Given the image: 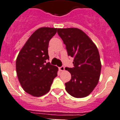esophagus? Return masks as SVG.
Instances as JSON below:
<instances>
[{
	"mask_svg": "<svg viewBox=\"0 0 120 120\" xmlns=\"http://www.w3.org/2000/svg\"><path fill=\"white\" fill-rule=\"evenodd\" d=\"M59 70H60V71H64V67L63 66L60 67V68H59Z\"/></svg>",
	"mask_w": 120,
	"mask_h": 120,
	"instance_id": "34e87169",
	"label": "esophagus"
}]
</instances>
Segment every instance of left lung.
<instances>
[{
  "instance_id": "1",
  "label": "left lung",
  "mask_w": 120,
  "mask_h": 120,
  "mask_svg": "<svg viewBox=\"0 0 120 120\" xmlns=\"http://www.w3.org/2000/svg\"><path fill=\"white\" fill-rule=\"evenodd\" d=\"M68 56L74 58L73 68H66L71 79L66 83V90L75 98H84L98 84L101 70L100 56L95 44L83 31L76 28H58Z\"/></svg>"
}]
</instances>
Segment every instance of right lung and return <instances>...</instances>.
Masks as SVG:
<instances>
[{
    "mask_svg": "<svg viewBox=\"0 0 120 120\" xmlns=\"http://www.w3.org/2000/svg\"><path fill=\"white\" fill-rule=\"evenodd\" d=\"M57 28L42 27L31 35L19 52L16 61L18 78L21 86L34 97H41L49 92L58 68L51 65L48 53L49 41Z\"/></svg>",
    "mask_w": 120,
    "mask_h": 120,
    "instance_id": "right-lung-1",
    "label": "right lung"
}]
</instances>
